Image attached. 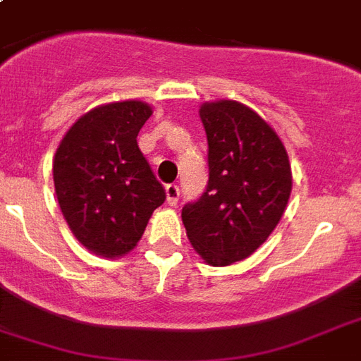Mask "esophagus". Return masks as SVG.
Listing matches in <instances>:
<instances>
[{
	"label": "esophagus",
	"mask_w": 361,
	"mask_h": 361,
	"mask_svg": "<svg viewBox=\"0 0 361 361\" xmlns=\"http://www.w3.org/2000/svg\"><path fill=\"white\" fill-rule=\"evenodd\" d=\"M164 191H166V202H169L170 206H176L178 200H180V187L176 185V183H169Z\"/></svg>",
	"instance_id": "esophagus-1"
}]
</instances>
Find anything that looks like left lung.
Here are the masks:
<instances>
[{
	"label": "left lung",
	"mask_w": 361,
	"mask_h": 361,
	"mask_svg": "<svg viewBox=\"0 0 361 361\" xmlns=\"http://www.w3.org/2000/svg\"><path fill=\"white\" fill-rule=\"evenodd\" d=\"M209 180L181 209L187 238L209 266H231L257 251L285 214L292 172L268 121L238 101L200 106Z\"/></svg>",
	"instance_id": "8db88e82"
}]
</instances>
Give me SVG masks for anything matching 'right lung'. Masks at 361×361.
I'll use <instances>...</instances> for the list:
<instances>
[{"mask_svg": "<svg viewBox=\"0 0 361 361\" xmlns=\"http://www.w3.org/2000/svg\"><path fill=\"white\" fill-rule=\"evenodd\" d=\"M152 112L142 101L101 104L73 123L54 157L61 214L76 240L101 257L135 249L166 198L136 144Z\"/></svg>", "mask_w": 361, "mask_h": 361, "instance_id": "add662e5", "label": "right lung"}]
</instances>
